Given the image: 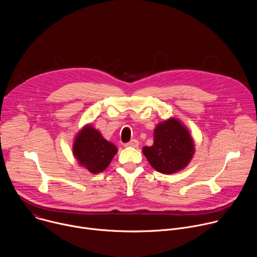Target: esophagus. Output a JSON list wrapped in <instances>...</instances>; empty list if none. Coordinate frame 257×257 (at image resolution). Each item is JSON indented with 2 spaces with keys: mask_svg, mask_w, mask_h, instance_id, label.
I'll use <instances>...</instances> for the list:
<instances>
[{
  "mask_svg": "<svg viewBox=\"0 0 257 257\" xmlns=\"http://www.w3.org/2000/svg\"><path fill=\"white\" fill-rule=\"evenodd\" d=\"M138 145H139V142L136 139H132L131 141L125 143V146H127V148H128V146H130V148H137Z\"/></svg>",
  "mask_w": 257,
  "mask_h": 257,
  "instance_id": "34e87169",
  "label": "esophagus"
}]
</instances>
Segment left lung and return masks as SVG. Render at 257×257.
I'll use <instances>...</instances> for the list:
<instances>
[{"mask_svg": "<svg viewBox=\"0 0 257 257\" xmlns=\"http://www.w3.org/2000/svg\"><path fill=\"white\" fill-rule=\"evenodd\" d=\"M152 146L142 152L152 167L163 174H173L184 169L194 154V142L189 131L177 119L160 123L155 129Z\"/></svg>", "mask_w": 257, "mask_h": 257, "instance_id": "obj_1", "label": "left lung"}]
</instances>
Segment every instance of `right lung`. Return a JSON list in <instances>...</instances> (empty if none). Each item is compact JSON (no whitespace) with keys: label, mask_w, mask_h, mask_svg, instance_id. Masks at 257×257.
Listing matches in <instances>:
<instances>
[{"label":"right lung","mask_w":257,"mask_h":257,"mask_svg":"<svg viewBox=\"0 0 257 257\" xmlns=\"http://www.w3.org/2000/svg\"><path fill=\"white\" fill-rule=\"evenodd\" d=\"M117 152L116 146L105 140L91 125H86L78 133L73 144L74 157L92 174L105 170Z\"/></svg>","instance_id":"obj_1"}]
</instances>
